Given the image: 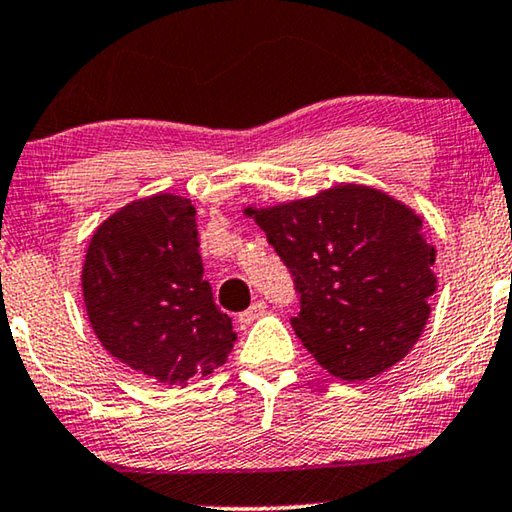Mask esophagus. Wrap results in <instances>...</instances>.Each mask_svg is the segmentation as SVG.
<instances>
[{
    "label": "esophagus",
    "instance_id": "obj_1",
    "mask_svg": "<svg viewBox=\"0 0 512 512\" xmlns=\"http://www.w3.org/2000/svg\"><path fill=\"white\" fill-rule=\"evenodd\" d=\"M265 307H268V303H265V300H256V303H251V305H249V310L240 312V317H237V321H240L242 326L254 324V321H256L258 317H263Z\"/></svg>",
    "mask_w": 512,
    "mask_h": 512
}]
</instances>
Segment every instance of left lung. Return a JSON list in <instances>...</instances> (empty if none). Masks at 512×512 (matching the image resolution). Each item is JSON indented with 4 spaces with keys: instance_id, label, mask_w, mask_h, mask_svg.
Returning <instances> with one entry per match:
<instances>
[{
    "instance_id": "1",
    "label": "left lung",
    "mask_w": 512,
    "mask_h": 512,
    "mask_svg": "<svg viewBox=\"0 0 512 512\" xmlns=\"http://www.w3.org/2000/svg\"><path fill=\"white\" fill-rule=\"evenodd\" d=\"M249 214L291 272L293 331L328 373L368 380L410 352L436 291V249L412 209L347 184Z\"/></svg>"
}]
</instances>
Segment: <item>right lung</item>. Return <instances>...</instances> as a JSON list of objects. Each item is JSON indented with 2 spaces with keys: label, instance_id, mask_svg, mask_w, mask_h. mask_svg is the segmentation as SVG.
Here are the masks:
<instances>
[{
  "label": "right lung",
  "instance_id": "obj_1",
  "mask_svg": "<svg viewBox=\"0 0 512 512\" xmlns=\"http://www.w3.org/2000/svg\"><path fill=\"white\" fill-rule=\"evenodd\" d=\"M202 272L191 200L158 193L109 216L90 240L81 277L102 347L165 384L214 373L235 333Z\"/></svg>",
  "mask_w": 512,
  "mask_h": 512
}]
</instances>
